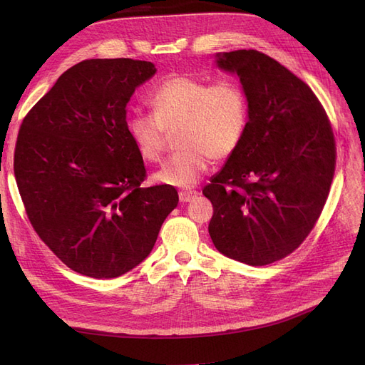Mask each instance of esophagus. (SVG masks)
I'll return each instance as SVG.
<instances>
[{
    "label": "esophagus",
    "instance_id": "obj_1",
    "mask_svg": "<svg viewBox=\"0 0 365 365\" xmlns=\"http://www.w3.org/2000/svg\"><path fill=\"white\" fill-rule=\"evenodd\" d=\"M178 196H180L181 202H190L197 196V192L196 190H181L178 193Z\"/></svg>",
    "mask_w": 365,
    "mask_h": 365
}]
</instances>
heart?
<instances>
[{
	"label": "heart",
	"mask_w": 365,
	"mask_h": 365,
	"mask_svg": "<svg viewBox=\"0 0 365 365\" xmlns=\"http://www.w3.org/2000/svg\"><path fill=\"white\" fill-rule=\"evenodd\" d=\"M155 114L134 113L128 121L129 137L143 160L161 158L165 129L178 130L180 152L155 173L157 182L189 189L200 181L210 158L233 155L248 123L244 90L231 81L208 83L187 76L164 81L150 97Z\"/></svg>",
	"instance_id": "b5f03b06"
}]
</instances>
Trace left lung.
<instances>
[{
    "mask_svg": "<svg viewBox=\"0 0 365 365\" xmlns=\"http://www.w3.org/2000/svg\"><path fill=\"white\" fill-rule=\"evenodd\" d=\"M215 62L237 74L248 123L202 190L213 204L208 233L224 256L263 267L300 247L322 215L335 172L334 132L311 88L267 54L216 53Z\"/></svg>",
    "mask_w": 365,
    "mask_h": 365,
    "instance_id": "obj_1",
    "label": "left lung"
}]
</instances>
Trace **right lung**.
Masks as SVG:
<instances>
[{"instance_id":"right-lung-1","label":"right lung","mask_w":365,"mask_h":365,"mask_svg":"<svg viewBox=\"0 0 365 365\" xmlns=\"http://www.w3.org/2000/svg\"><path fill=\"white\" fill-rule=\"evenodd\" d=\"M157 73L134 59H86L65 71L21 125L14 170L27 216L73 271L114 279L145 260L178 205L172 185L141 187L126 105Z\"/></svg>"}]
</instances>
